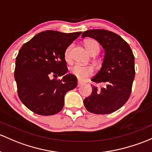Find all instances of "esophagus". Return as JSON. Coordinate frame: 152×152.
Segmentation results:
<instances>
[{
  "label": "esophagus",
  "instance_id": "1",
  "mask_svg": "<svg viewBox=\"0 0 152 152\" xmlns=\"http://www.w3.org/2000/svg\"><path fill=\"white\" fill-rule=\"evenodd\" d=\"M82 85V82H81V81H78V84H77V86L78 87H80V86H81Z\"/></svg>",
  "mask_w": 152,
  "mask_h": 152
}]
</instances>
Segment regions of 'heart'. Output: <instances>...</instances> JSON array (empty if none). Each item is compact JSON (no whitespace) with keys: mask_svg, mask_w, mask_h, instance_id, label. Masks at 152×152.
<instances>
[{"mask_svg":"<svg viewBox=\"0 0 152 152\" xmlns=\"http://www.w3.org/2000/svg\"><path fill=\"white\" fill-rule=\"evenodd\" d=\"M84 47L90 55H96L100 50V46L97 41L94 39H88L84 42ZM71 47H68L65 52V60L67 62L71 61ZM70 73L76 76L79 81H85L89 76H92L94 69L91 65H75L70 68Z\"/></svg>","mask_w":152,"mask_h":152,"instance_id":"b5f03b06","label":"heart"}]
</instances>
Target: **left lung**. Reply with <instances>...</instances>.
<instances>
[{
	"mask_svg": "<svg viewBox=\"0 0 152 152\" xmlns=\"http://www.w3.org/2000/svg\"><path fill=\"white\" fill-rule=\"evenodd\" d=\"M81 37L96 40L105 52L101 68L91 79L95 83L103 82L105 87H92L90 96L84 100V106L95 114H111L130 97L135 73L132 49L122 37L108 30H87Z\"/></svg>",
	"mask_w": 152,
	"mask_h": 152,
	"instance_id": "8db88e82",
	"label": "left lung"
}]
</instances>
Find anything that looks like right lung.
<instances>
[{
    "instance_id": "obj_1",
    "label": "right lung",
    "mask_w": 152,
    "mask_h": 152,
    "mask_svg": "<svg viewBox=\"0 0 152 152\" xmlns=\"http://www.w3.org/2000/svg\"><path fill=\"white\" fill-rule=\"evenodd\" d=\"M81 33L47 30L36 35L20 49L14 79L19 97L30 111L49 116L63 108L66 92L77 86L76 77L67 73L65 52ZM52 76L63 78L57 80L51 79Z\"/></svg>"
}]
</instances>
